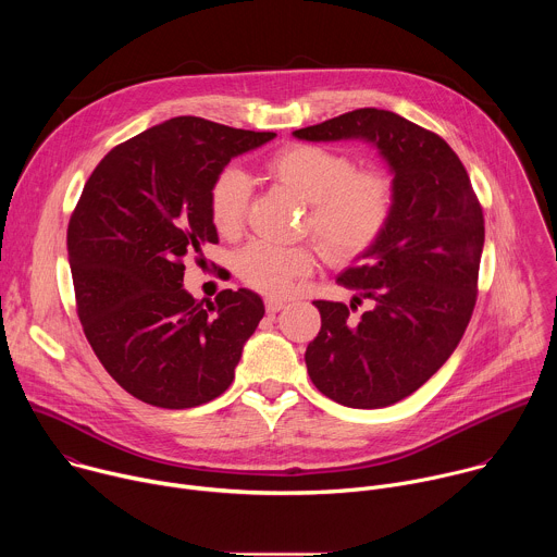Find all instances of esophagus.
<instances>
[{
	"label": "esophagus",
	"mask_w": 557,
	"mask_h": 557,
	"mask_svg": "<svg viewBox=\"0 0 557 557\" xmlns=\"http://www.w3.org/2000/svg\"><path fill=\"white\" fill-rule=\"evenodd\" d=\"M264 306H267V312H277V310H282L286 306V301H282L277 297H267Z\"/></svg>",
	"instance_id": "esophagus-1"
}]
</instances>
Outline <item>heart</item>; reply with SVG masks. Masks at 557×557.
I'll list each match as a JSON object with an SVG mask.
<instances>
[{"mask_svg":"<svg viewBox=\"0 0 557 557\" xmlns=\"http://www.w3.org/2000/svg\"><path fill=\"white\" fill-rule=\"evenodd\" d=\"M269 176L308 202L306 228L324 256L350 262L363 256L383 235L392 218V183L383 172L355 170L348 156L320 145H286L267 163ZM249 181L235 170H222L209 191V213L220 235L240 231L249 205ZM314 267L308 247L251 243L237 256V273L251 288L286 295L295 280Z\"/></svg>","mask_w":557,"mask_h":557,"instance_id":"b5f03b06","label":"heart"}]
</instances>
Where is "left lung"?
Returning a JSON list of instances; mask_svg holds the SVG:
<instances>
[{"label":"left lung","mask_w":557,"mask_h":557,"mask_svg":"<svg viewBox=\"0 0 557 557\" xmlns=\"http://www.w3.org/2000/svg\"><path fill=\"white\" fill-rule=\"evenodd\" d=\"M299 140H363L392 174V218L337 282L370 299L352 320L342 301H314L322 331L306 348L310 381L359 410L417 392L456 350L475 304L483 209L454 149L434 132L361 108L293 132ZM352 306V304H350Z\"/></svg>","instance_id":"8db88e82"}]
</instances>
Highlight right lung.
Returning <instances> with one entry per match:
<instances>
[{"instance_id": "add662e5", "label": "right lung", "mask_w": 557, "mask_h": 557, "mask_svg": "<svg viewBox=\"0 0 557 557\" xmlns=\"http://www.w3.org/2000/svg\"><path fill=\"white\" fill-rule=\"evenodd\" d=\"M273 138L176 116L116 145L78 198L67 224L78 320L110 376L149 406L185 410L220 396L264 317L249 288L196 301L183 260L218 243L215 176Z\"/></svg>"}]
</instances>
